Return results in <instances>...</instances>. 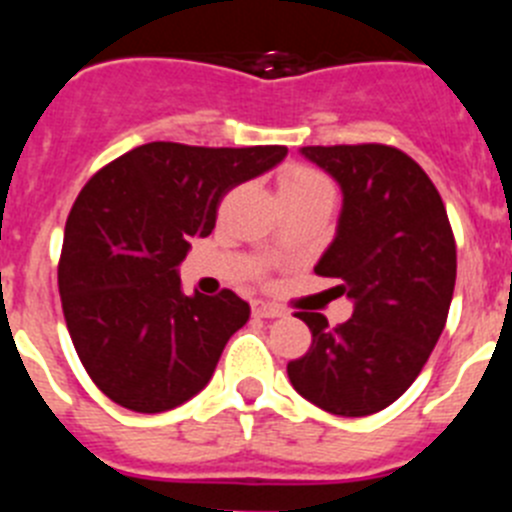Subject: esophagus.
<instances>
[{"instance_id":"obj_1","label":"esophagus","mask_w":512,"mask_h":512,"mask_svg":"<svg viewBox=\"0 0 512 512\" xmlns=\"http://www.w3.org/2000/svg\"><path fill=\"white\" fill-rule=\"evenodd\" d=\"M253 315L256 318H282L284 310L277 305H269V302H253Z\"/></svg>"}]
</instances>
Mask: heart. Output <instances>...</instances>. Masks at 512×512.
I'll use <instances>...</instances> for the list:
<instances>
[{
    "mask_svg": "<svg viewBox=\"0 0 512 512\" xmlns=\"http://www.w3.org/2000/svg\"><path fill=\"white\" fill-rule=\"evenodd\" d=\"M279 194H282V202H295L307 200V197H318V194H330L333 197V189H330L328 179L320 171L295 164L287 166L279 174Z\"/></svg>",
    "mask_w": 512,
    "mask_h": 512,
    "instance_id": "1",
    "label": "heart"
}]
</instances>
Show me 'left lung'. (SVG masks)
Here are the masks:
<instances>
[{
  "label": "left lung",
  "instance_id": "8db88e82",
  "mask_svg": "<svg viewBox=\"0 0 512 512\" xmlns=\"http://www.w3.org/2000/svg\"><path fill=\"white\" fill-rule=\"evenodd\" d=\"M343 192L338 230L320 277L338 279L354 315L328 328L297 312L312 346L289 361V382L312 405L343 418L384 410L408 390L438 343L456 284V241L441 194L400 148L305 146Z\"/></svg>",
  "mask_w": 512,
  "mask_h": 512
}]
</instances>
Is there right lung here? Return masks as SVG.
<instances>
[{
  "mask_svg": "<svg viewBox=\"0 0 512 512\" xmlns=\"http://www.w3.org/2000/svg\"><path fill=\"white\" fill-rule=\"evenodd\" d=\"M287 156L284 146L146 143L84 184L63 230L58 292L81 364L104 395L135 413L194 397L248 302L182 292L189 238H207L220 200Z\"/></svg>",
  "mask_w": 512,
  "mask_h": 512,
  "instance_id": "right-lung-1",
  "label": "right lung"
}]
</instances>
